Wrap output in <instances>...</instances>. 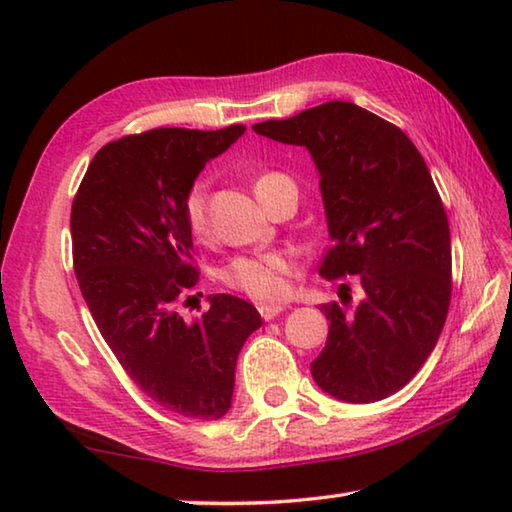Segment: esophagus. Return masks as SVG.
<instances>
[{"label": "esophagus", "mask_w": 512, "mask_h": 512, "mask_svg": "<svg viewBox=\"0 0 512 512\" xmlns=\"http://www.w3.org/2000/svg\"><path fill=\"white\" fill-rule=\"evenodd\" d=\"M280 311H284L282 305H259V316H262L264 320L275 318Z\"/></svg>", "instance_id": "esophagus-1"}]
</instances>
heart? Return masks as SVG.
Listing matches in <instances>:
<instances>
[{
  "label": "heart",
  "instance_id": "1",
  "mask_svg": "<svg viewBox=\"0 0 512 512\" xmlns=\"http://www.w3.org/2000/svg\"><path fill=\"white\" fill-rule=\"evenodd\" d=\"M280 189H291L293 194H298L296 183L282 171H264L255 180V194L264 205ZM183 212L187 228L196 239L210 237V183L207 180H196L189 187ZM293 273H296L293 255L287 250H271V253L237 257L223 271V282L257 302H277L287 298Z\"/></svg>",
  "mask_w": 512,
  "mask_h": 512
}]
</instances>
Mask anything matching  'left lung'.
Segmentation results:
<instances>
[{
  "mask_svg": "<svg viewBox=\"0 0 512 512\" xmlns=\"http://www.w3.org/2000/svg\"><path fill=\"white\" fill-rule=\"evenodd\" d=\"M253 131L311 153L332 239L318 273L359 282L357 307L320 305L329 334L311 377L336 400H384L436 348L452 300L449 223L427 162L395 124L350 101ZM343 289L348 284L341 296L352 298Z\"/></svg>",
  "mask_w": 512,
  "mask_h": 512,
  "instance_id": "left-lung-1",
  "label": "left lung"
}]
</instances>
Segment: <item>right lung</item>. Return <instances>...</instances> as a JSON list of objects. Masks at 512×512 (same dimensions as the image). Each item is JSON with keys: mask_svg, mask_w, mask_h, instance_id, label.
I'll return each mask as SVG.
<instances>
[{"mask_svg": "<svg viewBox=\"0 0 512 512\" xmlns=\"http://www.w3.org/2000/svg\"><path fill=\"white\" fill-rule=\"evenodd\" d=\"M246 126L153 128L94 155L72 203L74 273L88 309L126 375L167 411L219 420L235 391L237 357L262 316L216 293L185 323L178 300L198 282L185 194Z\"/></svg>", "mask_w": 512, "mask_h": 512, "instance_id": "obj_1", "label": "right lung"}]
</instances>
